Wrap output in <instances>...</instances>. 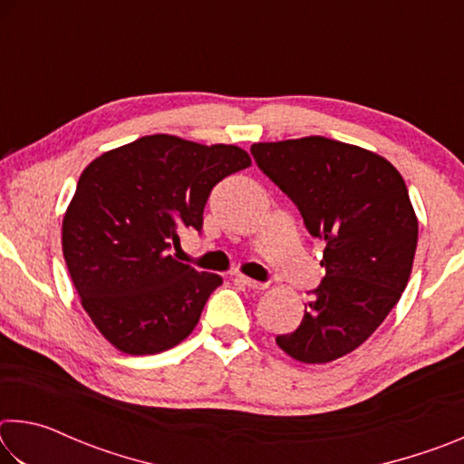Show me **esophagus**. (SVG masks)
I'll use <instances>...</instances> for the list:
<instances>
[{"label": "esophagus", "mask_w": 464, "mask_h": 464, "mask_svg": "<svg viewBox=\"0 0 464 464\" xmlns=\"http://www.w3.org/2000/svg\"><path fill=\"white\" fill-rule=\"evenodd\" d=\"M235 282H239V285L247 286V288H256V290H264V288H268V282H260V280L247 278V276H243V274H235Z\"/></svg>", "instance_id": "esophagus-1"}]
</instances>
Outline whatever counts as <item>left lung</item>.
<instances>
[{"instance_id": "obj_1", "label": "left lung", "mask_w": 464, "mask_h": 464, "mask_svg": "<svg viewBox=\"0 0 464 464\" xmlns=\"http://www.w3.org/2000/svg\"><path fill=\"white\" fill-rule=\"evenodd\" d=\"M251 155L325 246V276L276 343L298 362H332L374 334L410 280L418 217L407 186L384 157L325 137L254 143Z\"/></svg>"}]
</instances>
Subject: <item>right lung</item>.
<instances>
[{"instance_id": "obj_1", "label": "right lung", "mask_w": 464, "mask_h": 464, "mask_svg": "<svg viewBox=\"0 0 464 464\" xmlns=\"http://www.w3.org/2000/svg\"><path fill=\"white\" fill-rule=\"evenodd\" d=\"M251 166L235 145L149 135L96 157L63 217V256L82 307L116 350L160 354L192 334L218 274L169 254L202 229L208 194Z\"/></svg>"}]
</instances>
